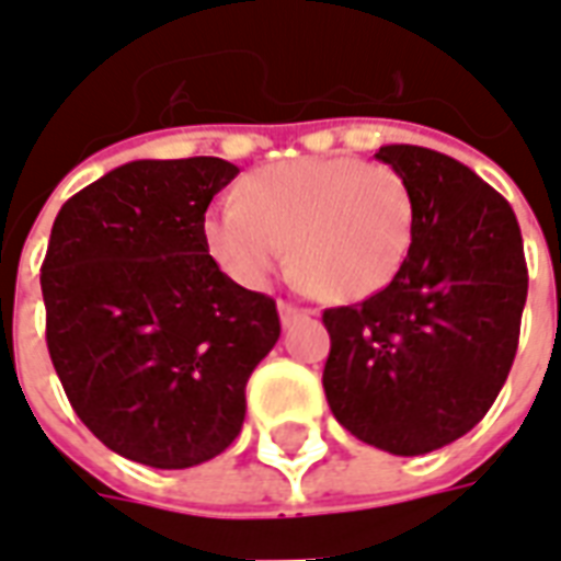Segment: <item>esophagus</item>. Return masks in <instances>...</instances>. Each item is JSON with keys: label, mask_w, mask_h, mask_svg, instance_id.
I'll return each instance as SVG.
<instances>
[{"label": "esophagus", "mask_w": 561, "mask_h": 561, "mask_svg": "<svg viewBox=\"0 0 561 561\" xmlns=\"http://www.w3.org/2000/svg\"><path fill=\"white\" fill-rule=\"evenodd\" d=\"M306 316H309V309H304V306L285 304V300L279 304V318H282V324H285V328H288L291 321H297V318H306Z\"/></svg>", "instance_id": "1"}]
</instances>
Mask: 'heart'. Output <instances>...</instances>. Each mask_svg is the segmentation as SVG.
Segmentation results:
<instances>
[{
    "label": "heart",
    "instance_id": "heart-1",
    "mask_svg": "<svg viewBox=\"0 0 561 561\" xmlns=\"http://www.w3.org/2000/svg\"><path fill=\"white\" fill-rule=\"evenodd\" d=\"M201 237L233 282L264 288L294 264L330 300H364L397 279L414 243V195L390 164L354 156L291 159L249 173L237 204L207 209Z\"/></svg>",
    "mask_w": 561,
    "mask_h": 561
}]
</instances>
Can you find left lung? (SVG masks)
<instances>
[{
  "label": "left lung",
  "mask_w": 561,
  "mask_h": 561,
  "mask_svg": "<svg viewBox=\"0 0 561 561\" xmlns=\"http://www.w3.org/2000/svg\"><path fill=\"white\" fill-rule=\"evenodd\" d=\"M378 161L414 195V243L364 304L324 309V393L360 442L417 457L481 423L519 342L529 270L514 209L445 152L390 144Z\"/></svg>",
  "instance_id": "1"
}]
</instances>
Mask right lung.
I'll return each mask as SVG.
<instances>
[{
    "mask_svg": "<svg viewBox=\"0 0 561 561\" xmlns=\"http://www.w3.org/2000/svg\"><path fill=\"white\" fill-rule=\"evenodd\" d=\"M240 173L213 156L140 159L68 197L42 264L47 352L71 409L152 469L219 457L245 381L279 340L267 294L228 279L201 221Z\"/></svg>",
    "mask_w": 561,
    "mask_h": 561,
    "instance_id": "right-lung-1",
    "label": "right lung"
}]
</instances>
